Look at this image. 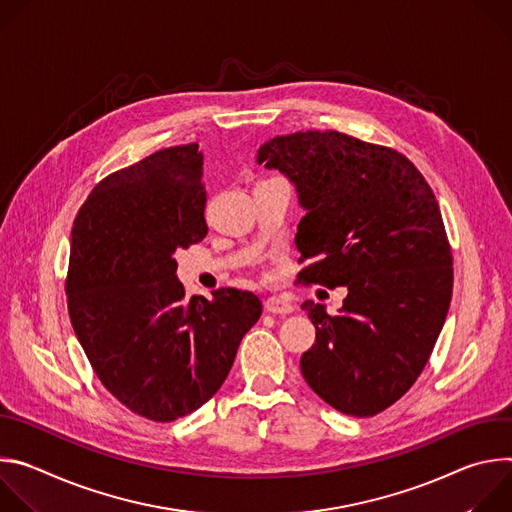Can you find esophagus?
<instances>
[{
    "label": "esophagus",
    "mask_w": 512,
    "mask_h": 512,
    "mask_svg": "<svg viewBox=\"0 0 512 512\" xmlns=\"http://www.w3.org/2000/svg\"><path fill=\"white\" fill-rule=\"evenodd\" d=\"M265 310L269 314H291L296 310V306L287 302L285 298H277V296H271L267 302H265Z\"/></svg>",
    "instance_id": "obj_1"
}]
</instances>
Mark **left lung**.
Segmentation results:
<instances>
[{"instance_id":"obj_1","label":"left lung","mask_w":512,"mask_h":512,"mask_svg":"<svg viewBox=\"0 0 512 512\" xmlns=\"http://www.w3.org/2000/svg\"><path fill=\"white\" fill-rule=\"evenodd\" d=\"M257 164L296 186L304 283L346 285L336 316L304 302L316 342L306 383L334 409L371 417L421 375L452 300V251L440 206L399 152L340 131L275 135Z\"/></svg>"}]
</instances>
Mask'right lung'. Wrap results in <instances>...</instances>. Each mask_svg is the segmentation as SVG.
<instances>
[{"mask_svg": "<svg viewBox=\"0 0 512 512\" xmlns=\"http://www.w3.org/2000/svg\"><path fill=\"white\" fill-rule=\"evenodd\" d=\"M198 143L160 150L99 182L72 225V328L105 389L133 413L174 421L225 383L263 306L225 287L186 298L174 253L206 233Z\"/></svg>", "mask_w": 512, "mask_h": 512, "instance_id": "right-lung-1", "label": "right lung"}]
</instances>
